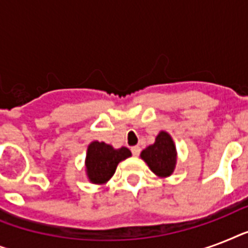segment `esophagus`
I'll return each mask as SVG.
<instances>
[{
  "instance_id": "1",
  "label": "esophagus",
  "mask_w": 248,
  "mask_h": 248,
  "mask_svg": "<svg viewBox=\"0 0 248 248\" xmlns=\"http://www.w3.org/2000/svg\"><path fill=\"white\" fill-rule=\"evenodd\" d=\"M131 152H132V155H135V157H138V155H140V147H139V145H136V147H132Z\"/></svg>"
}]
</instances>
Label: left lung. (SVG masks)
Returning <instances> with one entry per match:
<instances>
[{"label": "left lung", "instance_id": "left-lung-1", "mask_svg": "<svg viewBox=\"0 0 248 248\" xmlns=\"http://www.w3.org/2000/svg\"><path fill=\"white\" fill-rule=\"evenodd\" d=\"M176 147L169 132L161 131L152 144L141 152V159L159 177H167L176 166Z\"/></svg>", "mask_w": 248, "mask_h": 248}]
</instances>
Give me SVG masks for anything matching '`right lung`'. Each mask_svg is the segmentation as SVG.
<instances>
[{
	"instance_id": "right-lung-1",
	"label": "right lung",
	"mask_w": 248,
	"mask_h": 248,
	"mask_svg": "<svg viewBox=\"0 0 248 248\" xmlns=\"http://www.w3.org/2000/svg\"><path fill=\"white\" fill-rule=\"evenodd\" d=\"M131 157V152L126 147L114 149L103 141H93L86 155V173L93 184H105L114 175L118 163Z\"/></svg>"
}]
</instances>
